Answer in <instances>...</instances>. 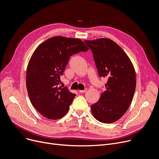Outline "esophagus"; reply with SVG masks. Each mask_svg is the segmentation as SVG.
Listing matches in <instances>:
<instances>
[{
    "label": "esophagus",
    "instance_id": "1",
    "mask_svg": "<svg viewBox=\"0 0 159 159\" xmlns=\"http://www.w3.org/2000/svg\"><path fill=\"white\" fill-rule=\"evenodd\" d=\"M86 91H87V89H85V90H79V92L80 93H85Z\"/></svg>",
    "mask_w": 159,
    "mask_h": 159
}]
</instances>
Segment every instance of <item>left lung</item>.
Segmentation results:
<instances>
[{
    "mask_svg": "<svg viewBox=\"0 0 159 159\" xmlns=\"http://www.w3.org/2000/svg\"><path fill=\"white\" fill-rule=\"evenodd\" d=\"M92 50L99 76L107 77L106 90L92 105V115L109 124L120 119L130 107L136 86V71L125 52L107 38L84 40Z\"/></svg>",
    "mask_w": 159,
    "mask_h": 159,
    "instance_id": "1",
    "label": "left lung"
}]
</instances>
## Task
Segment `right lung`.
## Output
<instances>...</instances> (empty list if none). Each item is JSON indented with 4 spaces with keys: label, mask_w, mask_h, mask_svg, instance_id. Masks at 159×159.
Segmentation results:
<instances>
[{
    "label": "right lung",
    "mask_w": 159,
    "mask_h": 159,
    "mask_svg": "<svg viewBox=\"0 0 159 159\" xmlns=\"http://www.w3.org/2000/svg\"><path fill=\"white\" fill-rule=\"evenodd\" d=\"M89 48L79 39L54 37L35 49L29 60L26 74L28 95L33 107L51 120L67 114L75 94L57 86L69 57Z\"/></svg>",
    "instance_id": "add662e5"
}]
</instances>
